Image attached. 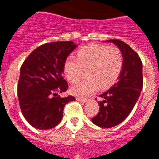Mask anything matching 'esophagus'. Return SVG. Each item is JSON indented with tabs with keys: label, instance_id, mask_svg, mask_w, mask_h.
Returning a JSON list of instances; mask_svg holds the SVG:
<instances>
[{
	"label": "esophagus",
	"instance_id": "34e87169",
	"mask_svg": "<svg viewBox=\"0 0 159 159\" xmlns=\"http://www.w3.org/2000/svg\"><path fill=\"white\" fill-rule=\"evenodd\" d=\"M76 100L80 101V102H88V99H82V98H80V97H77Z\"/></svg>",
	"mask_w": 159,
	"mask_h": 159
}]
</instances>
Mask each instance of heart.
Returning <instances> with one entry per match:
<instances>
[{"label": "heart", "mask_w": 159, "mask_h": 159, "mask_svg": "<svg viewBox=\"0 0 159 159\" xmlns=\"http://www.w3.org/2000/svg\"><path fill=\"white\" fill-rule=\"evenodd\" d=\"M123 66L122 52L118 48L92 43L79 49L76 59L67 57L64 63V74L70 83H75L87 70L88 80L70 88L72 95L85 97L98 88L112 86L120 76Z\"/></svg>", "instance_id": "heart-1"}]
</instances>
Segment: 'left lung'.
Listing matches in <instances>:
<instances>
[{"label":"left lung","mask_w":159,"mask_h":159,"mask_svg":"<svg viewBox=\"0 0 159 159\" xmlns=\"http://www.w3.org/2000/svg\"><path fill=\"white\" fill-rule=\"evenodd\" d=\"M119 48L123 66L118 82L99 96V112L92 119L99 127L111 128L121 123L131 112L143 88V64L139 55L125 42L109 40Z\"/></svg>","instance_id":"8db88e82"}]
</instances>
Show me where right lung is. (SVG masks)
Here are the masks:
<instances>
[{
	"label": "right lung",
	"instance_id": "1",
	"mask_svg": "<svg viewBox=\"0 0 159 159\" xmlns=\"http://www.w3.org/2000/svg\"><path fill=\"white\" fill-rule=\"evenodd\" d=\"M76 47L72 41L44 43L35 49L20 67L17 86L20 107L25 119L36 129L57 126L66 103L75 99L71 95L62 98L58 92L67 91L64 63Z\"/></svg>",
	"mask_w": 159,
	"mask_h": 159
}]
</instances>
